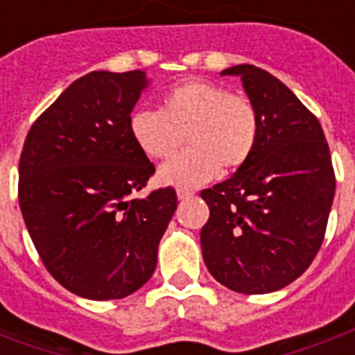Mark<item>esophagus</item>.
I'll use <instances>...</instances> for the list:
<instances>
[{
  "label": "esophagus",
  "mask_w": 355,
  "mask_h": 355,
  "mask_svg": "<svg viewBox=\"0 0 355 355\" xmlns=\"http://www.w3.org/2000/svg\"><path fill=\"white\" fill-rule=\"evenodd\" d=\"M193 193L188 192V190H177V198L178 200H188V198H192Z\"/></svg>",
  "instance_id": "obj_1"
}]
</instances>
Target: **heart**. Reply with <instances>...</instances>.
<instances>
[{"mask_svg":"<svg viewBox=\"0 0 355 355\" xmlns=\"http://www.w3.org/2000/svg\"><path fill=\"white\" fill-rule=\"evenodd\" d=\"M129 132L148 159H169L186 137L188 148L157 171L165 186L198 188L226 169H239L253 157L261 139V116L247 96L218 83L190 80L165 93L162 110H137Z\"/></svg>","mask_w":355,"mask_h":355,"instance_id":"1","label":"heart"}]
</instances>
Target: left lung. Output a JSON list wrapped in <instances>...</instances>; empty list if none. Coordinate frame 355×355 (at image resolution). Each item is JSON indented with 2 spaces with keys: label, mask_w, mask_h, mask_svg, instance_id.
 Segmentation results:
<instances>
[{
  "label": "left lung",
  "mask_w": 355,
  "mask_h": 355,
  "mask_svg": "<svg viewBox=\"0 0 355 355\" xmlns=\"http://www.w3.org/2000/svg\"><path fill=\"white\" fill-rule=\"evenodd\" d=\"M241 78L261 116L253 157L201 192L203 262L224 287L243 295L283 289L318 254L335 198V173L320 121L295 93L253 64L223 70Z\"/></svg>",
  "instance_id": "1"
}]
</instances>
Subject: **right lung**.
I'll use <instances>...</instances> for the list:
<instances>
[{
	"mask_svg": "<svg viewBox=\"0 0 355 355\" xmlns=\"http://www.w3.org/2000/svg\"><path fill=\"white\" fill-rule=\"evenodd\" d=\"M150 85L142 70L91 72L35 119L19 163V203L49 274L91 300L129 297L152 277L177 211L173 188L144 200L154 163L129 119Z\"/></svg>",
	"mask_w": 355,
	"mask_h": 355,
	"instance_id": "1",
	"label": "right lung"
}]
</instances>
